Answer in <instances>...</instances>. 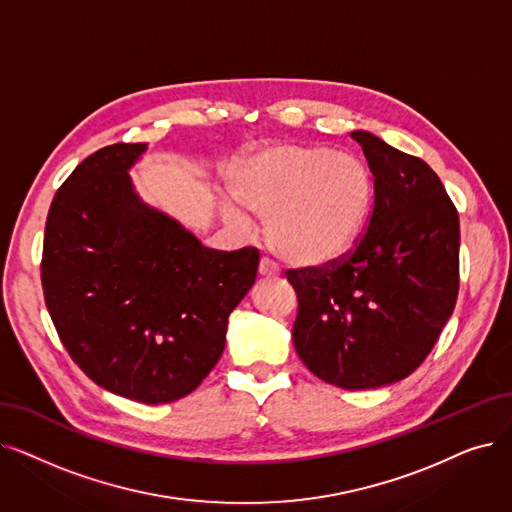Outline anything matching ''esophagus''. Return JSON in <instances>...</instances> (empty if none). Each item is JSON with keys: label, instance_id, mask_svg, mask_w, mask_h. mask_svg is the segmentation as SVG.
I'll use <instances>...</instances> for the list:
<instances>
[{"label": "esophagus", "instance_id": "1", "mask_svg": "<svg viewBox=\"0 0 512 512\" xmlns=\"http://www.w3.org/2000/svg\"><path fill=\"white\" fill-rule=\"evenodd\" d=\"M259 276H261V278H278V276H280L278 265H276L272 259L263 257V259L259 261Z\"/></svg>", "mask_w": 512, "mask_h": 512}]
</instances>
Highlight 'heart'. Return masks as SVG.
Masks as SVG:
<instances>
[{
  "mask_svg": "<svg viewBox=\"0 0 512 512\" xmlns=\"http://www.w3.org/2000/svg\"><path fill=\"white\" fill-rule=\"evenodd\" d=\"M230 186L244 209L265 219L272 253L299 270L341 261L358 242L374 198L364 163L303 144H276L242 159ZM228 217L242 219L236 209Z\"/></svg>",
  "mask_w": 512,
  "mask_h": 512,
  "instance_id": "obj_1",
  "label": "heart"
}]
</instances>
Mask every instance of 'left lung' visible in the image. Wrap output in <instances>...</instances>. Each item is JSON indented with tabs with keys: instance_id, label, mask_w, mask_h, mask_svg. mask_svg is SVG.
Instances as JSON below:
<instances>
[{
	"instance_id": "left-lung-1",
	"label": "left lung",
	"mask_w": 512,
	"mask_h": 512,
	"mask_svg": "<svg viewBox=\"0 0 512 512\" xmlns=\"http://www.w3.org/2000/svg\"><path fill=\"white\" fill-rule=\"evenodd\" d=\"M374 175V207L355 251L320 270H288L299 299L293 343L318 379L376 389L431 353L458 297V211L418 157L351 131Z\"/></svg>"
}]
</instances>
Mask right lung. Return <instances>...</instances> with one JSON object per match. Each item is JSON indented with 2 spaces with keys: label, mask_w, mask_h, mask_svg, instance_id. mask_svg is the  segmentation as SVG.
Masks as SVG:
<instances>
[{
  "label": "right lung",
  "mask_w": 512,
  "mask_h": 512,
  "mask_svg": "<svg viewBox=\"0 0 512 512\" xmlns=\"http://www.w3.org/2000/svg\"><path fill=\"white\" fill-rule=\"evenodd\" d=\"M146 148H100L58 188L41 284L62 345L96 385L169 404L201 385L224 353L228 318L255 284L259 251L207 249L146 205L129 177Z\"/></svg>",
  "instance_id": "obj_1"
}]
</instances>
